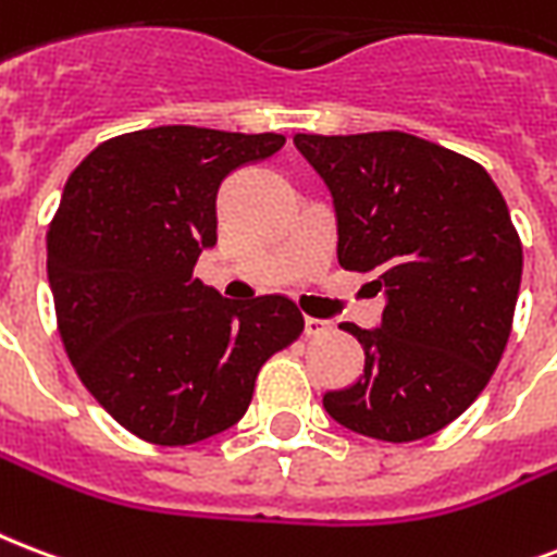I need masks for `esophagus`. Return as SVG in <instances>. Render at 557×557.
<instances>
[{
	"label": "esophagus",
	"mask_w": 557,
	"mask_h": 557,
	"mask_svg": "<svg viewBox=\"0 0 557 557\" xmlns=\"http://www.w3.org/2000/svg\"><path fill=\"white\" fill-rule=\"evenodd\" d=\"M330 330H333V324L324 318H304V335H324Z\"/></svg>",
	"instance_id": "34e87169"
}]
</instances>
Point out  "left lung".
Segmentation results:
<instances>
[{
    "instance_id": "left-lung-1",
    "label": "left lung",
    "mask_w": 557,
    "mask_h": 557,
    "mask_svg": "<svg viewBox=\"0 0 557 557\" xmlns=\"http://www.w3.org/2000/svg\"><path fill=\"white\" fill-rule=\"evenodd\" d=\"M333 195L338 265L373 274L380 324H342L362 376L326 414L376 441L426 438L476 400L511 335L523 245L503 193L467 157L403 131L295 134Z\"/></svg>"
}]
</instances>
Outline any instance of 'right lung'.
I'll return each instance as SVG.
<instances>
[{"instance_id":"add662e5","label":"right lung","mask_w":557,"mask_h":557,"mask_svg":"<svg viewBox=\"0 0 557 557\" xmlns=\"http://www.w3.org/2000/svg\"><path fill=\"white\" fill-rule=\"evenodd\" d=\"M283 134L163 125L101 143L63 186L46 236L58 330L81 382L137 438L186 447L248 411L269 356L304 330L283 295L227 300L193 277L215 198Z\"/></svg>"}]
</instances>
